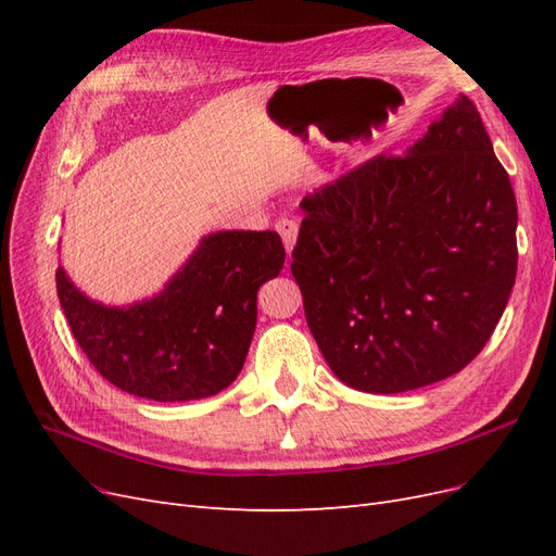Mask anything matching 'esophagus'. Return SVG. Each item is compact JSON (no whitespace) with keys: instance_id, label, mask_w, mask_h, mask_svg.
Returning a JSON list of instances; mask_svg holds the SVG:
<instances>
[{"instance_id":"esophagus-1","label":"esophagus","mask_w":556,"mask_h":556,"mask_svg":"<svg viewBox=\"0 0 556 556\" xmlns=\"http://www.w3.org/2000/svg\"><path fill=\"white\" fill-rule=\"evenodd\" d=\"M276 231L282 237L285 250H288V255L292 252L294 243H296V233H299V225L292 220V217H280L276 223Z\"/></svg>"}]
</instances>
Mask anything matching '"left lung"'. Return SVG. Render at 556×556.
<instances>
[{
	"label": "left lung",
	"mask_w": 556,
	"mask_h": 556,
	"mask_svg": "<svg viewBox=\"0 0 556 556\" xmlns=\"http://www.w3.org/2000/svg\"><path fill=\"white\" fill-rule=\"evenodd\" d=\"M292 276L331 371L371 394L459 374L490 341L517 274V201L468 97L406 155L306 194Z\"/></svg>",
	"instance_id": "8db88e82"
}]
</instances>
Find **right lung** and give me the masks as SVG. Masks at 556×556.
<instances>
[{
	"label": "right lung",
	"mask_w": 556,
	"mask_h": 556,
	"mask_svg": "<svg viewBox=\"0 0 556 556\" xmlns=\"http://www.w3.org/2000/svg\"><path fill=\"white\" fill-rule=\"evenodd\" d=\"M276 231H217L150 301L109 308L58 268V296L99 376L153 401L213 396L241 374L257 323V290L282 271Z\"/></svg>",
	"instance_id": "add662e5"
}]
</instances>
